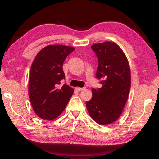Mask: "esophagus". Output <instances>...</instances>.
I'll list each match as a JSON object with an SVG mask.
<instances>
[{"instance_id": "34e87169", "label": "esophagus", "mask_w": 159, "mask_h": 159, "mask_svg": "<svg viewBox=\"0 0 159 159\" xmlns=\"http://www.w3.org/2000/svg\"><path fill=\"white\" fill-rule=\"evenodd\" d=\"M85 88H79V87H76V90L78 91H81L83 90H84Z\"/></svg>"}]
</instances>
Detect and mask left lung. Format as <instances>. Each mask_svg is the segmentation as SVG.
I'll return each mask as SVG.
<instances>
[{
	"label": "left lung",
	"instance_id": "obj_1",
	"mask_svg": "<svg viewBox=\"0 0 159 159\" xmlns=\"http://www.w3.org/2000/svg\"><path fill=\"white\" fill-rule=\"evenodd\" d=\"M98 58L96 78L102 86L93 88V96L86 102L90 117L100 125L116 121L128 100L131 84L130 69L128 59L118 45L107 41L91 46Z\"/></svg>",
	"mask_w": 159,
	"mask_h": 159
}]
</instances>
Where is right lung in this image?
Wrapping results in <instances>:
<instances>
[{"mask_svg":"<svg viewBox=\"0 0 159 159\" xmlns=\"http://www.w3.org/2000/svg\"><path fill=\"white\" fill-rule=\"evenodd\" d=\"M71 46L50 45L37 54L31 64L29 79V96L34 112L42 119L53 120L65 109L74 89L66 84L63 63L74 50Z\"/></svg>","mask_w":159,"mask_h":159,"instance_id":"add662e5","label":"right lung"}]
</instances>
